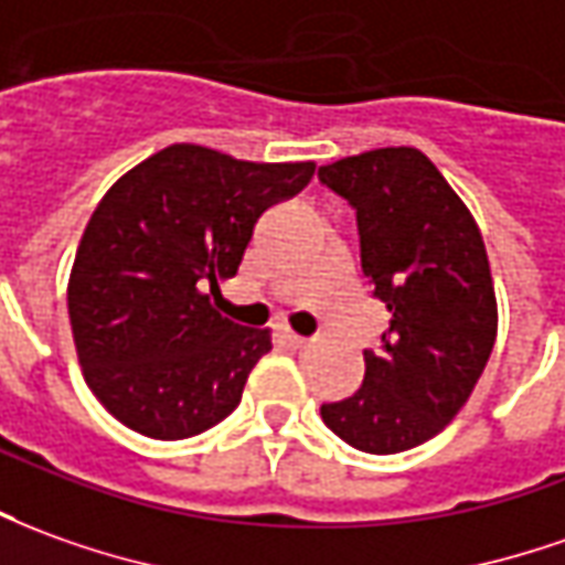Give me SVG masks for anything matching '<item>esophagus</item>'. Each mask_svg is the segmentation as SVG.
Returning a JSON list of instances; mask_svg holds the SVG:
<instances>
[{
  "mask_svg": "<svg viewBox=\"0 0 565 565\" xmlns=\"http://www.w3.org/2000/svg\"><path fill=\"white\" fill-rule=\"evenodd\" d=\"M279 338H282V341H286V344H289V348H305V344H307V338H305V334L291 332L289 326H282V329H279Z\"/></svg>",
  "mask_w": 565,
  "mask_h": 565,
  "instance_id": "esophagus-1",
  "label": "esophagus"
}]
</instances>
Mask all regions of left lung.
Listing matches in <instances>:
<instances>
[{
  "mask_svg": "<svg viewBox=\"0 0 565 565\" xmlns=\"http://www.w3.org/2000/svg\"><path fill=\"white\" fill-rule=\"evenodd\" d=\"M320 181L353 205L363 274L391 313L381 350H363V387L320 415L360 452H406L461 412L495 344L483 233L415 147L338 159Z\"/></svg>",
  "mask_w": 565,
  "mask_h": 565,
  "instance_id": "left-lung-1",
  "label": "left lung"
}]
</instances>
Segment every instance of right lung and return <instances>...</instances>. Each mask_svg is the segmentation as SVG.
I'll list each match as a JSON object with an SVG mask.
<instances>
[{
	"instance_id": "right-lung-1",
	"label": "right lung",
	"mask_w": 565,
	"mask_h": 565,
	"mask_svg": "<svg viewBox=\"0 0 565 565\" xmlns=\"http://www.w3.org/2000/svg\"><path fill=\"white\" fill-rule=\"evenodd\" d=\"M313 162H245L171 143L97 202L70 270L67 310L85 384L116 422L186 439L224 422L270 329L221 317L205 286L239 270L258 217L301 193Z\"/></svg>"
}]
</instances>
